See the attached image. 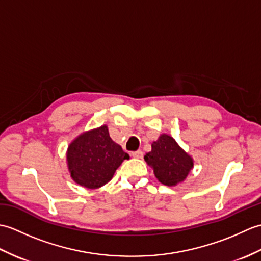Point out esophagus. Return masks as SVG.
Returning <instances> with one entry per match:
<instances>
[{"label": "esophagus", "instance_id": "1", "mask_svg": "<svg viewBox=\"0 0 261 261\" xmlns=\"http://www.w3.org/2000/svg\"><path fill=\"white\" fill-rule=\"evenodd\" d=\"M131 156L134 157V158H142V156H143V152L141 151V150H137V151H132L131 152Z\"/></svg>", "mask_w": 261, "mask_h": 261}]
</instances>
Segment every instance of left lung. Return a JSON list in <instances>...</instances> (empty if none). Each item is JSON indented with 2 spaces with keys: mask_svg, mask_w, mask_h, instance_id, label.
Returning a JSON list of instances; mask_svg holds the SVG:
<instances>
[{
  "mask_svg": "<svg viewBox=\"0 0 261 261\" xmlns=\"http://www.w3.org/2000/svg\"><path fill=\"white\" fill-rule=\"evenodd\" d=\"M145 160L152 167L157 179L166 186H176L184 181L194 166L190 154L173 137L165 134L151 143V151L146 153Z\"/></svg>",
  "mask_w": 261,
  "mask_h": 261,
  "instance_id": "left-lung-1",
  "label": "left lung"
}]
</instances>
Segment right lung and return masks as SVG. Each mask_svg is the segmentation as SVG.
Segmentation results:
<instances>
[{
  "instance_id": "1",
  "label": "right lung",
  "mask_w": 261,
  "mask_h": 261,
  "mask_svg": "<svg viewBox=\"0 0 261 261\" xmlns=\"http://www.w3.org/2000/svg\"><path fill=\"white\" fill-rule=\"evenodd\" d=\"M129 154L122 150L109 135L107 125L80 135L67 149V165L70 177L90 190L107 184Z\"/></svg>"
}]
</instances>
